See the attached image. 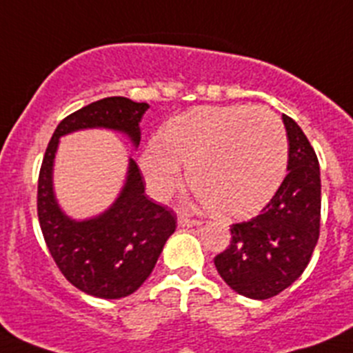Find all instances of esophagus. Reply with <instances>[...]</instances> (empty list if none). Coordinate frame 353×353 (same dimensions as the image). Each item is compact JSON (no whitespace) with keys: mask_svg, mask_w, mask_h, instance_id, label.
I'll return each mask as SVG.
<instances>
[{"mask_svg":"<svg viewBox=\"0 0 353 353\" xmlns=\"http://www.w3.org/2000/svg\"><path fill=\"white\" fill-rule=\"evenodd\" d=\"M179 225H180V227H199L201 221L199 220H194V218L185 216V214H180V216H179Z\"/></svg>","mask_w":353,"mask_h":353,"instance_id":"1","label":"esophagus"}]
</instances>
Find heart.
<instances>
[{"instance_id": "b5f03b06", "label": "heart", "mask_w": 353, "mask_h": 353, "mask_svg": "<svg viewBox=\"0 0 353 353\" xmlns=\"http://www.w3.org/2000/svg\"><path fill=\"white\" fill-rule=\"evenodd\" d=\"M150 190L166 197L189 168L192 189L225 218L258 213L279 190L288 166V137L279 117L263 107H197L164 126L163 142L142 154Z\"/></svg>"}]
</instances>
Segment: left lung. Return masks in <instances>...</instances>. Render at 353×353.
I'll return each mask as SVG.
<instances>
[{"label":"left lung","mask_w":353,"mask_h":353,"mask_svg":"<svg viewBox=\"0 0 353 353\" xmlns=\"http://www.w3.org/2000/svg\"><path fill=\"white\" fill-rule=\"evenodd\" d=\"M290 140L286 179L258 216L230 227L232 241L214 256L236 293L267 300L290 288L310 261L321 230V171L314 147L283 114Z\"/></svg>","instance_id":"8db88e82"}]
</instances>
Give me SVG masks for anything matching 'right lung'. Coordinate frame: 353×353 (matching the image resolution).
I'll return each mask as SVG.
<instances>
[{
  "instance_id": "add662e5",
  "label": "right lung",
  "mask_w": 353,
  "mask_h": 353,
  "mask_svg": "<svg viewBox=\"0 0 353 353\" xmlns=\"http://www.w3.org/2000/svg\"><path fill=\"white\" fill-rule=\"evenodd\" d=\"M147 109L145 102L107 97L69 114L57 126L39 170L38 218L50 254L72 286L97 298H124L145 283L176 229V216L147 197L139 164L130 159L126 182L112 206L90 220H72L53 194V159L60 137L86 128L116 130L139 147V123Z\"/></svg>"
}]
</instances>
